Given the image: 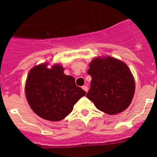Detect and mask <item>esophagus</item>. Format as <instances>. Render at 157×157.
Here are the masks:
<instances>
[{"instance_id": "obj_1", "label": "esophagus", "mask_w": 157, "mask_h": 157, "mask_svg": "<svg viewBox=\"0 0 157 157\" xmlns=\"http://www.w3.org/2000/svg\"><path fill=\"white\" fill-rule=\"evenodd\" d=\"M82 89H83V90H85L86 92L87 93V91H88V87H87L86 86H83Z\"/></svg>"}]
</instances>
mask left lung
Listing matches in <instances>:
<instances>
[{"mask_svg": "<svg viewBox=\"0 0 157 157\" xmlns=\"http://www.w3.org/2000/svg\"><path fill=\"white\" fill-rule=\"evenodd\" d=\"M88 75L92 77L86 97L96 108L109 115L123 112L131 103L134 79L126 63L107 56L95 58L90 64Z\"/></svg>", "mask_w": 157, "mask_h": 157, "instance_id": "1", "label": "left lung"}]
</instances>
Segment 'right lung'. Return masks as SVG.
I'll return each instance as SVG.
<instances>
[{"instance_id":"obj_1","label":"right lung","mask_w":157,"mask_h":157,"mask_svg":"<svg viewBox=\"0 0 157 157\" xmlns=\"http://www.w3.org/2000/svg\"><path fill=\"white\" fill-rule=\"evenodd\" d=\"M27 101L37 116L59 121L71 112L75 104L86 93L77 86L72 76L66 75L60 65H37L29 72L25 86Z\"/></svg>"}]
</instances>
